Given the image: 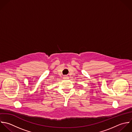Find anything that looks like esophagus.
Returning <instances> with one entry per match:
<instances>
[{
	"instance_id": "1",
	"label": "esophagus",
	"mask_w": 132,
	"mask_h": 132,
	"mask_svg": "<svg viewBox=\"0 0 132 132\" xmlns=\"http://www.w3.org/2000/svg\"><path fill=\"white\" fill-rule=\"evenodd\" d=\"M63 78H64V79H67L68 77L67 76H64V77H63Z\"/></svg>"
}]
</instances>
